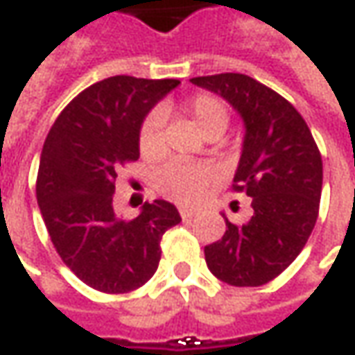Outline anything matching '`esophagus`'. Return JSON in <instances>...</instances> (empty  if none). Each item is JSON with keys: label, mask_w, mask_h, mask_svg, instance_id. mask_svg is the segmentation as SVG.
<instances>
[{"label": "esophagus", "mask_w": 355, "mask_h": 355, "mask_svg": "<svg viewBox=\"0 0 355 355\" xmlns=\"http://www.w3.org/2000/svg\"><path fill=\"white\" fill-rule=\"evenodd\" d=\"M196 216V209H188V208H180V218L182 219H190Z\"/></svg>", "instance_id": "34e87169"}]
</instances>
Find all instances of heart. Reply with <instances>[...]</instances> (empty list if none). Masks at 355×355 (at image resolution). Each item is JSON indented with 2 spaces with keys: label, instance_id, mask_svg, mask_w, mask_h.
Wrapping results in <instances>:
<instances>
[{
  "label": "heart",
  "instance_id": "obj_1",
  "mask_svg": "<svg viewBox=\"0 0 355 355\" xmlns=\"http://www.w3.org/2000/svg\"><path fill=\"white\" fill-rule=\"evenodd\" d=\"M163 112H168L165 108ZM180 112L200 130L206 137H218L225 132L229 124V110L225 103L209 93H196L180 105ZM137 147L141 157L155 161L165 153V137H163V114L155 110L141 122L137 134ZM216 180V171L208 165L196 163H168L159 168L153 184L159 194L177 202L180 206L196 204L204 192Z\"/></svg>",
  "mask_w": 355,
  "mask_h": 355
}]
</instances>
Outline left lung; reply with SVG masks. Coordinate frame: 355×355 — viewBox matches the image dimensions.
Returning a JSON list of instances; mask_svg holds the SVG:
<instances>
[{
  "label": "left lung",
  "mask_w": 355,
  "mask_h": 355,
  "mask_svg": "<svg viewBox=\"0 0 355 355\" xmlns=\"http://www.w3.org/2000/svg\"><path fill=\"white\" fill-rule=\"evenodd\" d=\"M221 95L245 122L233 190L252 198L245 225L225 219L223 237L204 247L209 272L237 288L268 284L303 250L319 218L322 159L295 107L243 73L192 77Z\"/></svg>",
  "instance_id": "left-lung-1"
}]
</instances>
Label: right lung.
Segmentation results:
<instances>
[{"label": "right lung", "mask_w": 355, "mask_h": 355, "mask_svg": "<svg viewBox=\"0 0 355 355\" xmlns=\"http://www.w3.org/2000/svg\"><path fill=\"white\" fill-rule=\"evenodd\" d=\"M178 79L114 76L87 87L46 136L36 200L60 259L89 288L128 293L155 274L161 239L180 223L177 208L146 202L137 218L112 208L120 167L139 159L137 134L146 114Z\"/></svg>", "instance_id": "1"}]
</instances>
